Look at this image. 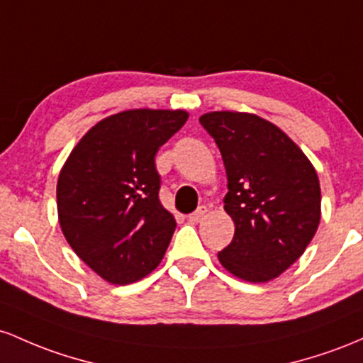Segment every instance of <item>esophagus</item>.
<instances>
[{
  "mask_svg": "<svg viewBox=\"0 0 363 363\" xmlns=\"http://www.w3.org/2000/svg\"><path fill=\"white\" fill-rule=\"evenodd\" d=\"M206 216H207V207L206 206H201L197 211H195V213H192V214L189 216V221L190 223H199V221H202V219L206 218Z\"/></svg>",
  "mask_w": 363,
  "mask_h": 363,
  "instance_id": "obj_1",
  "label": "esophagus"
}]
</instances>
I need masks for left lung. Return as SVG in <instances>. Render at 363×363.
<instances>
[{
    "label": "left lung",
    "mask_w": 363,
    "mask_h": 363,
    "mask_svg": "<svg viewBox=\"0 0 363 363\" xmlns=\"http://www.w3.org/2000/svg\"><path fill=\"white\" fill-rule=\"evenodd\" d=\"M221 150L225 211L235 236L218 254L236 278L267 283L303 254L320 221V185L303 150L279 127L252 113L199 118Z\"/></svg>",
    "instance_id": "8db88e82"
}]
</instances>
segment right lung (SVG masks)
Segmentation results:
<instances>
[{
	"instance_id": "right-lung-1",
	"label": "right lung",
	"mask_w": 363,
	"mask_h": 363,
	"mask_svg": "<svg viewBox=\"0 0 363 363\" xmlns=\"http://www.w3.org/2000/svg\"><path fill=\"white\" fill-rule=\"evenodd\" d=\"M189 120L185 109H127L96 123L65 161L58 219L77 255L111 284L160 266L177 221L160 202L156 157Z\"/></svg>"
}]
</instances>
